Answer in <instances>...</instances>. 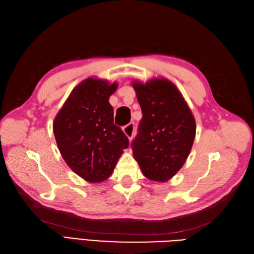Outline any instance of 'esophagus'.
Returning a JSON list of instances; mask_svg holds the SVG:
<instances>
[{
  "mask_svg": "<svg viewBox=\"0 0 254 254\" xmlns=\"http://www.w3.org/2000/svg\"><path fill=\"white\" fill-rule=\"evenodd\" d=\"M123 131L126 134V136L129 139V141L132 140V137L134 135V124L133 123H130L127 126L123 128Z\"/></svg>",
  "mask_w": 254,
  "mask_h": 254,
  "instance_id": "obj_1",
  "label": "esophagus"
}]
</instances>
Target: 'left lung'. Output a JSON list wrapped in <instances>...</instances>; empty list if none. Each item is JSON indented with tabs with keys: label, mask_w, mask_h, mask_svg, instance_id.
<instances>
[{
	"label": "left lung",
	"mask_w": 254,
	"mask_h": 254,
	"mask_svg": "<svg viewBox=\"0 0 254 254\" xmlns=\"http://www.w3.org/2000/svg\"><path fill=\"white\" fill-rule=\"evenodd\" d=\"M143 118L131 144L133 157L146 178L165 182L186 163L196 134L187 102L166 78L133 81Z\"/></svg>",
	"instance_id": "8db88e82"
}]
</instances>
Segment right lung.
<instances>
[{
    "label": "right lung",
    "mask_w": 254,
    "mask_h": 254,
    "mask_svg": "<svg viewBox=\"0 0 254 254\" xmlns=\"http://www.w3.org/2000/svg\"><path fill=\"white\" fill-rule=\"evenodd\" d=\"M118 83L89 77L75 87L53 123L59 151L71 170L92 183L108 179L128 137L113 124L109 97Z\"/></svg>",
    "instance_id": "obj_1"
}]
</instances>
